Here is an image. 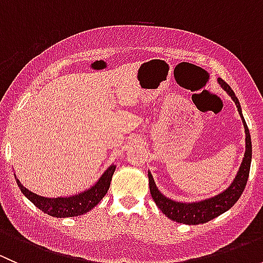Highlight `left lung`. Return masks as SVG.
<instances>
[{
  "label": "left lung",
  "instance_id": "1",
  "mask_svg": "<svg viewBox=\"0 0 263 263\" xmlns=\"http://www.w3.org/2000/svg\"><path fill=\"white\" fill-rule=\"evenodd\" d=\"M217 82L220 84V86L230 95V98L233 99V102L235 103L238 108V112H239L240 117H242L243 126H245L246 131V153L245 158H243L242 164L239 166V171H238L237 176H235L234 181L232 182V184L227 188L225 191H222L219 195L214 196L211 198H206L203 201H197V202H178V201H173L171 198L165 197L160 191L156 187L155 181H154L153 176L148 172V185H150V193L151 197H153L154 202L156 203L160 211L165 216H168L169 219L174 220L177 222H181V224H187V225H197V224H203V222H208L210 220L215 219L219 215L224 214L225 211L229 210L238 200L242 196L243 191H245L247 181H248L249 176V169H251V160H252V142H251V135H249V129L247 127V123L243 118L242 115V108H240L239 100L235 97L234 91L232 90V87L227 84L224 80L219 79Z\"/></svg>",
  "mask_w": 263,
  "mask_h": 263
}]
</instances>
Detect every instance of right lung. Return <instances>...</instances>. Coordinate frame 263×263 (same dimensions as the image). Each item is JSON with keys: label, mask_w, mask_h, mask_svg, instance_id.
Segmentation results:
<instances>
[{"label": "right lung", "mask_w": 263, "mask_h": 263, "mask_svg": "<svg viewBox=\"0 0 263 263\" xmlns=\"http://www.w3.org/2000/svg\"><path fill=\"white\" fill-rule=\"evenodd\" d=\"M115 171L116 165H110L92 187L84 191V192L78 193V195L70 196V197H43V196L30 192L28 188L21 184L18 179H16V183L23 195L43 213L53 217H72L87 213L100 202V200L107 195L108 190H109L110 181H112ZM15 178H16V176H15Z\"/></svg>", "instance_id": "obj_1"}]
</instances>
